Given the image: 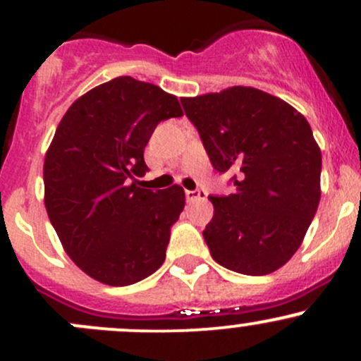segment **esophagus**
<instances>
[{
	"label": "esophagus",
	"mask_w": 361,
	"mask_h": 361,
	"mask_svg": "<svg viewBox=\"0 0 361 361\" xmlns=\"http://www.w3.org/2000/svg\"><path fill=\"white\" fill-rule=\"evenodd\" d=\"M185 195H186V200H188V202L198 200V198H204L205 197V193L202 192V190H186Z\"/></svg>",
	"instance_id": "34e87169"
}]
</instances>
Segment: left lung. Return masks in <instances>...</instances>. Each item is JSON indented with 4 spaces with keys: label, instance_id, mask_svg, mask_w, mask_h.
Instances as JSON below:
<instances>
[{
    "label": "left lung",
    "instance_id": "left-lung-1",
    "mask_svg": "<svg viewBox=\"0 0 361 361\" xmlns=\"http://www.w3.org/2000/svg\"><path fill=\"white\" fill-rule=\"evenodd\" d=\"M210 163L235 192L209 197L204 238L219 264L268 275L295 255L321 200V149L300 111L251 86L181 98Z\"/></svg>",
    "mask_w": 361,
    "mask_h": 361
}]
</instances>
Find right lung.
<instances>
[{"mask_svg":"<svg viewBox=\"0 0 361 361\" xmlns=\"http://www.w3.org/2000/svg\"><path fill=\"white\" fill-rule=\"evenodd\" d=\"M159 86L120 76L69 106L44 159V204L59 241L86 275L126 287L166 258L185 192L140 188L144 147L161 120L181 117Z\"/></svg>","mask_w":361,"mask_h":361,"instance_id":"add662e5","label":"right lung"}]
</instances>
